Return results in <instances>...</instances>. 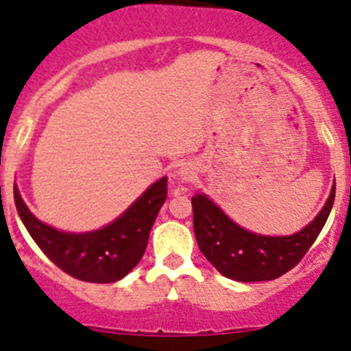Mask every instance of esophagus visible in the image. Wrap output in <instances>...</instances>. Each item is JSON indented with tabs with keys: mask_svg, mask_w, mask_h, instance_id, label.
Instances as JSON below:
<instances>
[{
	"mask_svg": "<svg viewBox=\"0 0 351 351\" xmlns=\"http://www.w3.org/2000/svg\"><path fill=\"white\" fill-rule=\"evenodd\" d=\"M178 176L185 182H191L195 178V169L192 164H182V168L178 169Z\"/></svg>",
	"mask_w": 351,
	"mask_h": 351,
	"instance_id": "1",
	"label": "esophagus"
}]
</instances>
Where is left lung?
I'll list each match as a JSON object with an SVG mask.
<instances>
[{
    "instance_id": "left-lung-1",
    "label": "left lung",
    "mask_w": 351,
    "mask_h": 351,
    "mask_svg": "<svg viewBox=\"0 0 351 351\" xmlns=\"http://www.w3.org/2000/svg\"><path fill=\"white\" fill-rule=\"evenodd\" d=\"M334 195L336 183L317 219L295 234L261 236L236 226L206 195L197 194L192 197L195 239L204 257L226 278L236 282L276 280L298 266L318 238L332 210Z\"/></svg>"
}]
</instances>
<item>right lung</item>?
<instances>
[{
	"label": "right lung",
	"instance_id": "right-lung-1",
	"mask_svg": "<svg viewBox=\"0 0 351 351\" xmlns=\"http://www.w3.org/2000/svg\"><path fill=\"white\" fill-rule=\"evenodd\" d=\"M166 197L168 178L164 176L115 222L93 232L71 234L40 222L14 185L15 206L34 243L59 269L89 283H112L132 271L143 257L150 229Z\"/></svg>",
	"mask_w": 351,
	"mask_h": 351
}]
</instances>
